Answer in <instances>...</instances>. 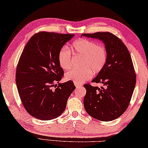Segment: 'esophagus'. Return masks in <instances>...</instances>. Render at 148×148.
<instances>
[{
  "label": "esophagus",
  "mask_w": 148,
  "mask_h": 148,
  "mask_svg": "<svg viewBox=\"0 0 148 148\" xmlns=\"http://www.w3.org/2000/svg\"><path fill=\"white\" fill-rule=\"evenodd\" d=\"M75 85L77 88H81V87L82 86V84H79V83H75Z\"/></svg>",
  "instance_id": "obj_1"
}]
</instances>
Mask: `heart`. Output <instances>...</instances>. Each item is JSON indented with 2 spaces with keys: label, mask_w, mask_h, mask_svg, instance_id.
Wrapping results in <instances>:
<instances>
[{
  "label": "heart",
  "mask_w": 148,
  "mask_h": 148,
  "mask_svg": "<svg viewBox=\"0 0 148 148\" xmlns=\"http://www.w3.org/2000/svg\"><path fill=\"white\" fill-rule=\"evenodd\" d=\"M75 55L82 57L79 69H72L65 73V79L81 83L92 77V72L98 74L103 70L108 62V50L105 46L98 44L96 41L81 38L75 41L71 46ZM71 54L69 48L63 47L58 55V61L64 70L71 67Z\"/></svg>",
  "instance_id": "heart-1"
}]
</instances>
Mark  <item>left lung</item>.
I'll list each match as a JSON object with an SVG mask.
<instances>
[{
    "instance_id": "left-lung-1",
    "label": "left lung",
    "mask_w": 148,
    "mask_h": 148,
    "mask_svg": "<svg viewBox=\"0 0 148 148\" xmlns=\"http://www.w3.org/2000/svg\"><path fill=\"white\" fill-rule=\"evenodd\" d=\"M86 37L102 40L108 50V62L92 83L98 88L84 84L86 93L84 107L87 113L101 121H110L121 116L129 107L136 77L127 47L117 36L110 32L84 33Z\"/></svg>"
}]
</instances>
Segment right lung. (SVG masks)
I'll return each mask as SVG.
<instances>
[{"label":"right lung","mask_w":148,"mask_h":148,"mask_svg":"<svg viewBox=\"0 0 148 148\" xmlns=\"http://www.w3.org/2000/svg\"><path fill=\"white\" fill-rule=\"evenodd\" d=\"M74 35L40 31L27 43L17 65L16 82L27 112L42 121L64 112L76 87L73 82L61 81L64 72L58 61L60 50Z\"/></svg>","instance_id":"1"}]
</instances>
